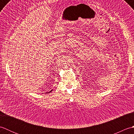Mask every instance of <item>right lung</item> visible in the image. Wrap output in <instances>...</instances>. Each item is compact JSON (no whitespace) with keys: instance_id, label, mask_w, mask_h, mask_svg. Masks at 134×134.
Segmentation results:
<instances>
[{"instance_id":"right-lung-1","label":"right lung","mask_w":134,"mask_h":134,"mask_svg":"<svg viewBox=\"0 0 134 134\" xmlns=\"http://www.w3.org/2000/svg\"><path fill=\"white\" fill-rule=\"evenodd\" d=\"M52 90H51V91H50V92H48V93H50V92H52Z\"/></svg>"}]
</instances>
